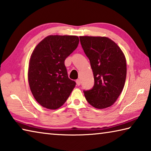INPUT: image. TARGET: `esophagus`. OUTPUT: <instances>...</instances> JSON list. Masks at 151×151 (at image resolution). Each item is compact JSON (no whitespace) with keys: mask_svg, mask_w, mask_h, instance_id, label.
<instances>
[{"mask_svg":"<svg viewBox=\"0 0 151 151\" xmlns=\"http://www.w3.org/2000/svg\"><path fill=\"white\" fill-rule=\"evenodd\" d=\"M76 85H77L78 86H80L81 84V81L80 79H77V80L76 81Z\"/></svg>","mask_w":151,"mask_h":151,"instance_id":"1","label":"esophagus"}]
</instances>
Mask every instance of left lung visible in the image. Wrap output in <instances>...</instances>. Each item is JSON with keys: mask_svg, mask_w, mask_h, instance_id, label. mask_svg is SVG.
<instances>
[{"mask_svg": "<svg viewBox=\"0 0 151 151\" xmlns=\"http://www.w3.org/2000/svg\"><path fill=\"white\" fill-rule=\"evenodd\" d=\"M83 49L90 60L94 84L84 91L88 103L96 109L113 104L124 88L127 76L126 58L121 48L104 37H80Z\"/></svg>", "mask_w": 151, "mask_h": 151, "instance_id": "1", "label": "left lung"}]
</instances>
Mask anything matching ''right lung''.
Wrapping results in <instances>:
<instances>
[{"label":"right lung","instance_id":"add662e5","mask_svg":"<svg viewBox=\"0 0 151 151\" xmlns=\"http://www.w3.org/2000/svg\"><path fill=\"white\" fill-rule=\"evenodd\" d=\"M76 36L50 35L40 41L30 58L28 78L35 100L48 109L65 103L76 83L68 76L65 60L78 47Z\"/></svg>","mask_w":151,"mask_h":151}]
</instances>
